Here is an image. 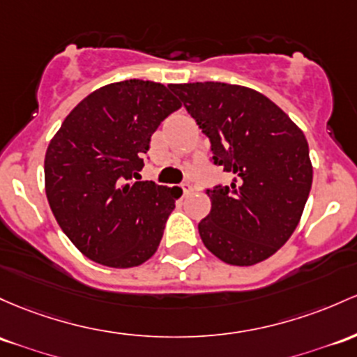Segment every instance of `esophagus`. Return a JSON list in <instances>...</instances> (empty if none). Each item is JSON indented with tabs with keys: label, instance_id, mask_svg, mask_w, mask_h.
Listing matches in <instances>:
<instances>
[{
	"label": "esophagus",
	"instance_id": "34e87169",
	"mask_svg": "<svg viewBox=\"0 0 357 357\" xmlns=\"http://www.w3.org/2000/svg\"><path fill=\"white\" fill-rule=\"evenodd\" d=\"M181 188H183V193H190V191H191V185H190V183H185V185H181Z\"/></svg>",
	"mask_w": 357,
	"mask_h": 357
}]
</instances>
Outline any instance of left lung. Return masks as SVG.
Masks as SVG:
<instances>
[{
	"label": "left lung",
	"instance_id": "8db88e82",
	"mask_svg": "<svg viewBox=\"0 0 357 357\" xmlns=\"http://www.w3.org/2000/svg\"><path fill=\"white\" fill-rule=\"evenodd\" d=\"M210 139L215 166L234 174L206 190L210 213L198 232L211 254L232 266L273 256L298 225L313 169L303 132L269 98L227 83L169 84Z\"/></svg>",
	"mask_w": 357,
	"mask_h": 357
}]
</instances>
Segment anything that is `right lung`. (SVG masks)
<instances>
[{
    "instance_id": "1",
    "label": "right lung",
    "mask_w": 357,
    "mask_h": 357,
    "mask_svg": "<svg viewBox=\"0 0 357 357\" xmlns=\"http://www.w3.org/2000/svg\"><path fill=\"white\" fill-rule=\"evenodd\" d=\"M181 108L164 84L127 79L88 95L45 152V193L69 241L109 268H134L159 248L181 188L137 181L151 137Z\"/></svg>"
}]
</instances>
